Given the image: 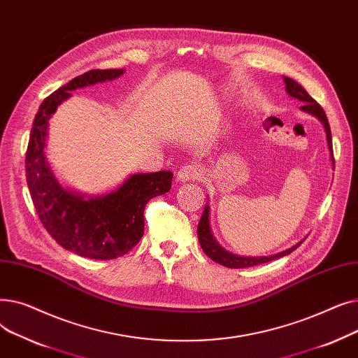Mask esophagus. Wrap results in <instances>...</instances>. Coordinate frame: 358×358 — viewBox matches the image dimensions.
<instances>
[{
	"instance_id": "1",
	"label": "esophagus",
	"mask_w": 358,
	"mask_h": 358,
	"mask_svg": "<svg viewBox=\"0 0 358 358\" xmlns=\"http://www.w3.org/2000/svg\"><path fill=\"white\" fill-rule=\"evenodd\" d=\"M200 178H201V169L197 165H182L177 173L178 181H196Z\"/></svg>"
}]
</instances>
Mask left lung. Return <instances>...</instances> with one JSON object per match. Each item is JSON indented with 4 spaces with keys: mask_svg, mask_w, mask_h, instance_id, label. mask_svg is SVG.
<instances>
[{
    "mask_svg": "<svg viewBox=\"0 0 358 358\" xmlns=\"http://www.w3.org/2000/svg\"><path fill=\"white\" fill-rule=\"evenodd\" d=\"M285 83H286V91L290 94V96L303 103V106L300 107V108L310 113V115H315L319 120L324 123L325 130H327L328 145H329V149L332 150L331 127H329L328 117L325 115L324 108L321 107V104H319L315 99H312L309 96V92L302 85L297 84L294 80H292L289 77H285ZM332 158H334V154H332ZM197 235H199V242H200V245H201V250L206 252V255H208L209 258H212L213 261L219 262V264L228 267V268H247V267H252V266L264 264V262L273 261L275 258L289 255L290 252H293L300 245V243L303 242V241L299 242V243H296L294 247H292V248H289V250H286L283 252H280V254L271 255V257H239V255H234V254H231L228 251H224L222 247H219V243L215 241V238L210 234L209 206H206V208H204V212L201 215V219H200L199 227H197Z\"/></svg>",
    "mask_w": 358,
    "mask_h": 358,
    "instance_id": "left-lung-1",
    "label": "left lung"
}]
</instances>
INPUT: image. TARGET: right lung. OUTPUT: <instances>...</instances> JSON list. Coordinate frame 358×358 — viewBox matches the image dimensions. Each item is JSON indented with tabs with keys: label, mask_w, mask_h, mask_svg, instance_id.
I'll return each mask as SVG.
<instances>
[{
	"label": "right lung",
	"mask_w": 358,
	"mask_h": 358,
	"mask_svg": "<svg viewBox=\"0 0 358 358\" xmlns=\"http://www.w3.org/2000/svg\"><path fill=\"white\" fill-rule=\"evenodd\" d=\"M124 69H91L43 100L34 117L26 152V178L34 209L49 235L65 250L92 259L127 254L141 241L146 203L171 189L173 173L135 174L107 196L83 199L65 192L45 157L48 122L71 91L115 80Z\"/></svg>",
	"instance_id": "obj_1"
}]
</instances>
